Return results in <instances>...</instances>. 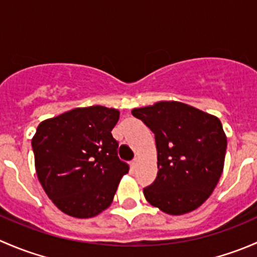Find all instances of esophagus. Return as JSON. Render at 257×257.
Wrapping results in <instances>:
<instances>
[{"label": "esophagus", "instance_id": "1", "mask_svg": "<svg viewBox=\"0 0 257 257\" xmlns=\"http://www.w3.org/2000/svg\"><path fill=\"white\" fill-rule=\"evenodd\" d=\"M138 162H139V159H138V158H136V159H134L133 162L131 163L132 169H133V170H136V169H137V167H138Z\"/></svg>", "mask_w": 257, "mask_h": 257}]
</instances>
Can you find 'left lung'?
Masks as SVG:
<instances>
[{"label":"left lung","mask_w":257,"mask_h":257,"mask_svg":"<svg viewBox=\"0 0 257 257\" xmlns=\"http://www.w3.org/2000/svg\"><path fill=\"white\" fill-rule=\"evenodd\" d=\"M132 114L155 134L158 174L143 190L148 203L169 215L198 209L224 170L227 141L220 119L175 100L134 108Z\"/></svg>","instance_id":"obj_1"}]
</instances>
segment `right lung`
I'll return each mask as SVG.
<instances>
[{
    "label": "right lung",
    "instance_id": "1",
    "mask_svg": "<svg viewBox=\"0 0 257 257\" xmlns=\"http://www.w3.org/2000/svg\"><path fill=\"white\" fill-rule=\"evenodd\" d=\"M119 110L74 108L41 121L32 138L38 180L62 212L78 219L97 216L112 204L128 173L118 158L112 129Z\"/></svg>",
    "mask_w": 257,
    "mask_h": 257
}]
</instances>
